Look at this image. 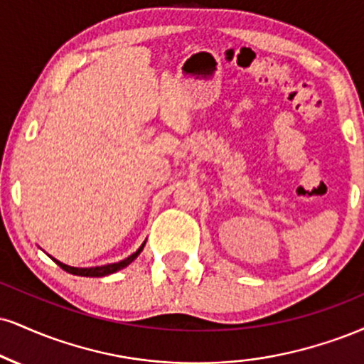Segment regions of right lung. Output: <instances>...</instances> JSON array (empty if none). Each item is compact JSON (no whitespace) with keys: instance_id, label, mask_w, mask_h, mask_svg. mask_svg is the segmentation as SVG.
Returning a JSON list of instances; mask_svg holds the SVG:
<instances>
[{"instance_id":"right-lung-1","label":"right lung","mask_w":364,"mask_h":364,"mask_svg":"<svg viewBox=\"0 0 364 364\" xmlns=\"http://www.w3.org/2000/svg\"><path fill=\"white\" fill-rule=\"evenodd\" d=\"M144 246H146V242H144L142 246H140V247L137 249V251H135L134 254H130L129 257H125L124 261L113 262V264L96 266V268H74V266H68V264H64V262L57 261V259H54V257H52V259H54V261L57 262V264H59L60 268H63L64 271H68V273H71V274H76V277H93V278H100V277H107V274L117 273L118 269H124L125 266H129L130 262H132V261L135 259V257H137L139 254L142 252Z\"/></svg>"}]
</instances>
